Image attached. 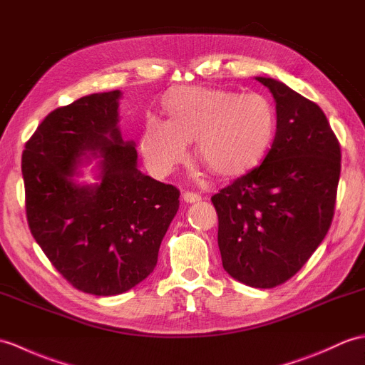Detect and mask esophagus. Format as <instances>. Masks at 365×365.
<instances>
[{"instance_id":"obj_1","label":"esophagus","mask_w":365,"mask_h":365,"mask_svg":"<svg viewBox=\"0 0 365 365\" xmlns=\"http://www.w3.org/2000/svg\"><path fill=\"white\" fill-rule=\"evenodd\" d=\"M183 200L186 202V203H194V202H199L202 197L199 196V194H196V192H190V191H185L183 192Z\"/></svg>"}]
</instances>
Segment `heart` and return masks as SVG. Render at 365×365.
<instances>
[{
    "mask_svg": "<svg viewBox=\"0 0 365 365\" xmlns=\"http://www.w3.org/2000/svg\"><path fill=\"white\" fill-rule=\"evenodd\" d=\"M168 120L144 123L140 148L158 177L171 174L196 141L199 162L217 177H236L264 157L275 133V110L259 93L179 87L165 99Z\"/></svg>",
    "mask_w": 365,
    "mask_h": 365,
    "instance_id": "1",
    "label": "heart"
}]
</instances>
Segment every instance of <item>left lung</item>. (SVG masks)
<instances>
[{
  "label": "left lung",
  "instance_id": "1",
  "mask_svg": "<svg viewBox=\"0 0 365 365\" xmlns=\"http://www.w3.org/2000/svg\"><path fill=\"white\" fill-rule=\"evenodd\" d=\"M275 99L277 130L262 163L211 197L227 274L267 289L294 277L333 221L341 146L322 108L286 83L255 78Z\"/></svg>",
  "mask_w": 365,
  "mask_h": 365
}]
</instances>
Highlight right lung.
Returning a JSON list of instances; mask_svg holds the SVG:
<instances>
[{
	"label": "right lung",
	"instance_id": "add662e5",
	"mask_svg": "<svg viewBox=\"0 0 365 365\" xmlns=\"http://www.w3.org/2000/svg\"><path fill=\"white\" fill-rule=\"evenodd\" d=\"M121 96L95 93L56 108L21 158L34 240L76 289L104 297L154 270L180 196L138 169L137 144L123 140L118 124ZM91 159L98 160L97 182L81 184Z\"/></svg>",
	"mask_w": 365,
	"mask_h": 365
}]
</instances>
